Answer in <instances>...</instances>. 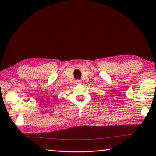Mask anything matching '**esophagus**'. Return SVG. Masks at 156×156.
Instances as JSON below:
<instances>
[{
    "mask_svg": "<svg viewBox=\"0 0 156 156\" xmlns=\"http://www.w3.org/2000/svg\"><path fill=\"white\" fill-rule=\"evenodd\" d=\"M81 82H82V81L80 80H76L74 82V84H76V85H77V84H80Z\"/></svg>",
    "mask_w": 156,
    "mask_h": 156,
    "instance_id": "34e87169",
    "label": "esophagus"
}]
</instances>
